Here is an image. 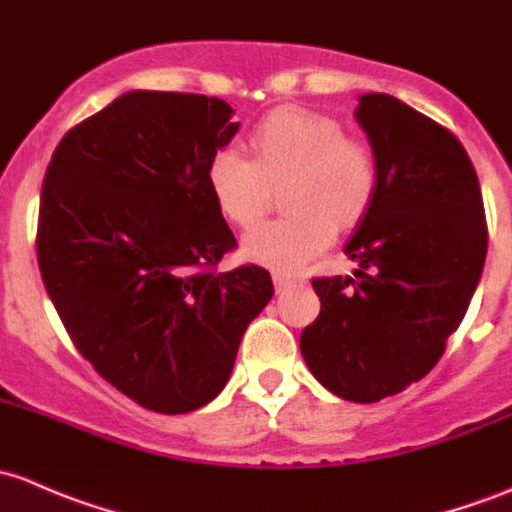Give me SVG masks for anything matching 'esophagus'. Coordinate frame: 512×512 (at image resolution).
Masks as SVG:
<instances>
[{
	"label": "esophagus",
	"mask_w": 512,
	"mask_h": 512,
	"mask_svg": "<svg viewBox=\"0 0 512 512\" xmlns=\"http://www.w3.org/2000/svg\"><path fill=\"white\" fill-rule=\"evenodd\" d=\"M273 283H276V291L281 293V291H286L288 286H293L295 281H293L291 276H286V273H278L276 271V273H273Z\"/></svg>",
	"instance_id": "obj_1"
}]
</instances>
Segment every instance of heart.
Returning <instances> with one entry per match:
<instances>
[{"instance_id":"obj_1","label":"heart","mask_w":512,"mask_h":512,"mask_svg":"<svg viewBox=\"0 0 512 512\" xmlns=\"http://www.w3.org/2000/svg\"><path fill=\"white\" fill-rule=\"evenodd\" d=\"M251 160L219 150L207 184L219 214L249 229L266 214L271 189L283 187L286 217L256 226L244 256L276 271H298L350 231L377 199L379 162L367 142L347 138L342 125L305 108H278L249 135Z\"/></svg>"}]
</instances>
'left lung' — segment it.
I'll list each match as a JSON object with an SVG mask.
<instances>
[{
  "label": "left lung",
  "instance_id": "1",
  "mask_svg": "<svg viewBox=\"0 0 512 512\" xmlns=\"http://www.w3.org/2000/svg\"><path fill=\"white\" fill-rule=\"evenodd\" d=\"M379 189L345 254L355 278H313L320 315L300 352L320 384L370 404L419 382L461 325L488 251L476 170L451 130L387 93L355 110Z\"/></svg>",
  "mask_w": 512,
  "mask_h": 512
}]
</instances>
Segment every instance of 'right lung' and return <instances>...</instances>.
Here are the masks:
<instances>
[{
    "instance_id": "obj_1",
    "label": "right lung",
    "mask_w": 512,
    "mask_h": 512,
    "mask_svg": "<svg viewBox=\"0 0 512 512\" xmlns=\"http://www.w3.org/2000/svg\"><path fill=\"white\" fill-rule=\"evenodd\" d=\"M231 115L221 98L130 91L63 135L41 187L36 256L63 328L150 412L212 402L273 295L254 263L217 273L236 239L207 167Z\"/></svg>"
}]
</instances>
